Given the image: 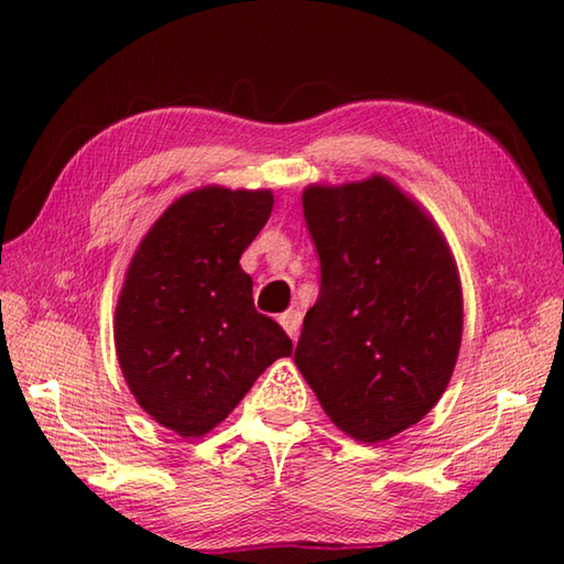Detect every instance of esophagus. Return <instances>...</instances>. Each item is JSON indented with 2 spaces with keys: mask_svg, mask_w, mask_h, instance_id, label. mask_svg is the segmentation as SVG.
Wrapping results in <instances>:
<instances>
[{
  "mask_svg": "<svg viewBox=\"0 0 564 564\" xmlns=\"http://www.w3.org/2000/svg\"><path fill=\"white\" fill-rule=\"evenodd\" d=\"M279 322H281V327L295 339V334H297V329H301V322H303L301 310H289V313H283L279 317Z\"/></svg>",
  "mask_w": 564,
  "mask_h": 564,
  "instance_id": "obj_1",
  "label": "esophagus"
}]
</instances>
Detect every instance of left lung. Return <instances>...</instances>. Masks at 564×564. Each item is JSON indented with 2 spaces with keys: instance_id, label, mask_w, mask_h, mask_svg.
Listing matches in <instances>:
<instances>
[{
  "instance_id": "obj_1",
  "label": "left lung",
  "mask_w": 564,
  "mask_h": 564,
  "mask_svg": "<svg viewBox=\"0 0 564 564\" xmlns=\"http://www.w3.org/2000/svg\"><path fill=\"white\" fill-rule=\"evenodd\" d=\"M319 295L295 366L346 434L378 443L429 414L463 337V293L438 227L388 178L310 186Z\"/></svg>"
}]
</instances>
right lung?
I'll return each instance as SVG.
<instances>
[{
	"label": "right lung",
	"instance_id": "right-lung-1",
	"mask_svg": "<svg viewBox=\"0 0 564 564\" xmlns=\"http://www.w3.org/2000/svg\"><path fill=\"white\" fill-rule=\"evenodd\" d=\"M271 191L208 186L174 200L142 239L116 307V354L138 404L178 436L208 434L293 341L259 315L239 257Z\"/></svg>",
	"mask_w": 564,
	"mask_h": 564
}]
</instances>
